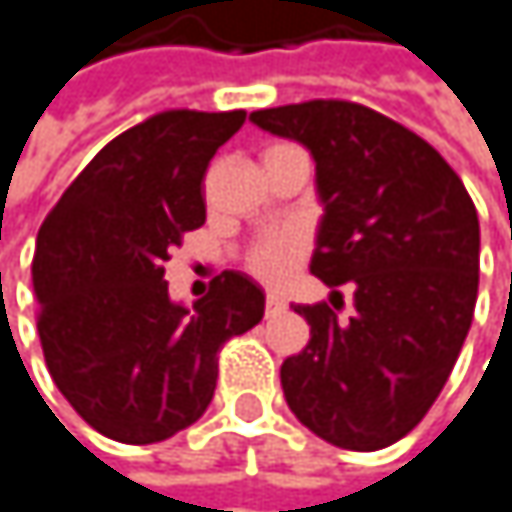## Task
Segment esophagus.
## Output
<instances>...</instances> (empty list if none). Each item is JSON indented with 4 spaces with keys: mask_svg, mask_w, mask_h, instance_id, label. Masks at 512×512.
Masks as SVG:
<instances>
[{
    "mask_svg": "<svg viewBox=\"0 0 512 512\" xmlns=\"http://www.w3.org/2000/svg\"><path fill=\"white\" fill-rule=\"evenodd\" d=\"M282 309H285V300H282L279 294H267V315L282 312Z\"/></svg>",
    "mask_w": 512,
    "mask_h": 512,
    "instance_id": "34e87169",
    "label": "esophagus"
}]
</instances>
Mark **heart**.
<instances>
[{"instance_id": "obj_1", "label": "heart", "mask_w": 512, "mask_h": 512, "mask_svg": "<svg viewBox=\"0 0 512 512\" xmlns=\"http://www.w3.org/2000/svg\"><path fill=\"white\" fill-rule=\"evenodd\" d=\"M303 251H306L303 233L285 227V230H273V233H267L254 242L245 264L254 276L264 279V282H282L297 267Z\"/></svg>"}]
</instances>
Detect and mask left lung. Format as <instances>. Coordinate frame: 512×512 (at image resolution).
Masks as SVG:
<instances>
[{
  "label": "left lung",
  "instance_id": "8db88e82",
  "mask_svg": "<svg viewBox=\"0 0 512 512\" xmlns=\"http://www.w3.org/2000/svg\"><path fill=\"white\" fill-rule=\"evenodd\" d=\"M251 124L312 154L324 209L309 270L334 306H294L309 343L282 364L288 407L340 449L391 446L425 419L470 331L477 209L422 136L367 105L312 99L251 112ZM343 284L349 319L336 318Z\"/></svg>",
  "mask_w": 512,
  "mask_h": 512
}]
</instances>
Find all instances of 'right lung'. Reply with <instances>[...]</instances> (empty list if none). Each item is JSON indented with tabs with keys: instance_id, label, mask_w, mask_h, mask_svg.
<instances>
[{
	"instance_id": "1",
	"label": "right lung",
	"mask_w": 512,
	"mask_h": 512,
	"mask_svg": "<svg viewBox=\"0 0 512 512\" xmlns=\"http://www.w3.org/2000/svg\"><path fill=\"white\" fill-rule=\"evenodd\" d=\"M245 112H160L108 142L45 218L32 258L45 364L99 434L160 443L212 404L218 349L264 318V291L224 270L194 306L163 279L206 221L203 175Z\"/></svg>"
}]
</instances>
